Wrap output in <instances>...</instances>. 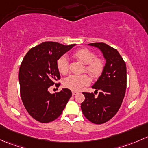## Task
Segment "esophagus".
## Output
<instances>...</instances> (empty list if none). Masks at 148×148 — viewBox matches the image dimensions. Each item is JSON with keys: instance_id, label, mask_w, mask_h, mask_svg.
I'll use <instances>...</instances> for the list:
<instances>
[{"instance_id": "esophagus-1", "label": "esophagus", "mask_w": 148, "mask_h": 148, "mask_svg": "<svg viewBox=\"0 0 148 148\" xmlns=\"http://www.w3.org/2000/svg\"><path fill=\"white\" fill-rule=\"evenodd\" d=\"M77 93V92H75V91H73V92H72V95H75Z\"/></svg>"}]
</instances>
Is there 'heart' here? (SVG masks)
Instances as JSON below:
<instances>
[{"instance_id":"heart-1","label":"heart","mask_w":148,"mask_h":148,"mask_svg":"<svg viewBox=\"0 0 148 148\" xmlns=\"http://www.w3.org/2000/svg\"><path fill=\"white\" fill-rule=\"evenodd\" d=\"M73 57L85 64L84 71L92 78H98L103 74L105 61L100 58H97L95 53L91 50L88 48L77 50L73 53ZM56 65L60 74L66 75L69 71V63L65 56H61L58 59ZM89 83V77L85 74L80 75H72L66 77L63 82L64 86L73 91H80Z\"/></svg>"}]
</instances>
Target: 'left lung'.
<instances>
[{
	"label": "left lung",
	"mask_w": 148,
	"mask_h": 148,
	"mask_svg": "<svg viewBox=\"0 0 148 148\" xmlns=\"http://www.w3.org/2000/svg\"><path fill=\"white\" fill-rule=\"evenodd\" d=\"M98 48L106 60L103 74L92 87L95 92L99 90L96 98L92 92H83L84 102L81 103L83 115L95 124H103L113 118L119 110L127 87L125 62L115 48L104 42L90 43Z\"/></svg>",
	"instance_id": "8db88e82"
}]
</instances>
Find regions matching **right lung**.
I'll list each match as a JSON object with an SVG mask.
<instances>
[{"instance_id": "obj_1", "label": "right lung", "mask_w": 148, "mask_h": 148, "mask_svg": "<svg viewBox=\"0 0 148 148\" xmlns=\"http://www.w3.org/2000/svg\"><path fill=\"white\" fill-rule=\"evenodd\" d=\"M75 44L65 45L44 42L32 48L23 59L19 68L21 100L29 115L42 123L57 119L72 96L68 88L51 94L50 86L60 79L56 62Z\"/></svg>"}]
</instances>
